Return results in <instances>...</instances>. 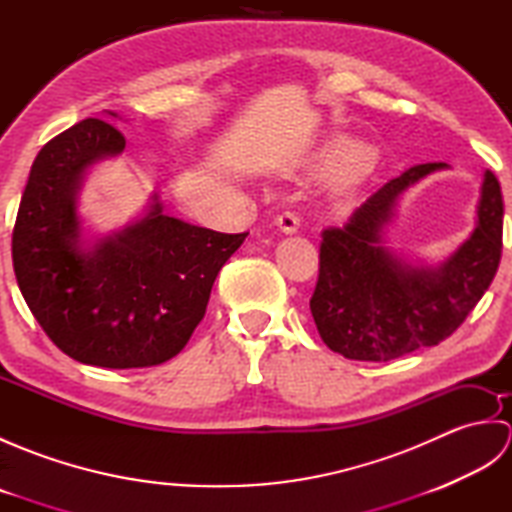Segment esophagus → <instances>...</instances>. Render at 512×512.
Instances as JSON below:
<instances>
[{"mask_svg": "<svg viewBox=\"0 0 512 512\" xmlns=\"http://www.w3.org/2000/svg\"><path fill=\"white\" fill-rule=\"evenodd\" d=\"M277 226H279L281 231H284L286 235L297 233V231H299V217H297L295 213H290V211L281 213V215L277 217Z\"/></svg>", "mask_w": 512, "mask_h": 512, "instance_id": "34e87169", "label": "esophagus"}]
</instances>
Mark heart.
<instances>
[{"label":"heart","mask_w":512,"mask_h":512,"mask_svg":"<svg viewBox=\"0 0 512 512\" xmlns=\"http://www.w3.org/2000/svg\"><path fill=\"white\" fill-rule=\"evenodd\" d=\"M369 165V151L354 143V140H347V138H336L334 143L328 145V149L323 151V158H321V171L330 173V176H339V173H351L356 170L358 176V169H363Z\"/></svg>","instance_id":"b5f03b06"}]
</instances>
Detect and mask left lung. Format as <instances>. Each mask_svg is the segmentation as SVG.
<instances>
[{
  "mask_svg": "<svg viewBox=\"0 0 512 512\" xmlns=\"http://www.w3.org/2000/svg\"><path fill=\"white\" fill-rule=\"evenodd\" d=\"M427 162L400 173L358 206L347 224L321 233L310 310L323 343L352 361H391L438 345L484 297L502 259L504 200L484 173L471 237L440 266H413L385 246L400 195L440 171Z\"/></svg>",
  "mask_w": 512,
  "mask_h": 512,
  "instance_id": "1",
  "label": "left lung"
}]
</instances>
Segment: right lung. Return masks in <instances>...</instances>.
Listing matches in <instances>:
<instances>
[{
  "instance_id": "right-lung-1",
  "label": "right lung",
  "mask_w": 512,
  "mask_h": 512,
  "mask_svg": "<svg viewBox=\"0 0 512 512\" xmlns=\"http://www.w3.org/2000/svg\"><path fill=\"white\" fill-rule=\"evenodd\" d=\"M123 149L125 136L99 118L52 138L32 162L13 231L17 284L43 332L74 361L110 369L176 356L248 235L165 215L154 195L145 217L85 246L76 213L83 176Z\"/></svg>"
}]
</instances>
